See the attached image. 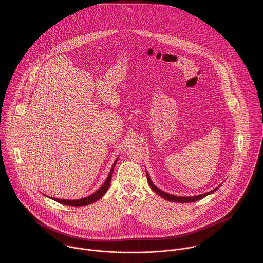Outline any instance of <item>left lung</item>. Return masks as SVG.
Returning <instances> with one entry per match:
<instances>
[{"instance_id": "1", "label": "left lung", "mask_w": 263, "mask_h": 263, "mask_svg": "<svg viewBox=\"0 0 263 263\" xmlns=\"http://www.w3.org/2000/svg\"><path fill=\"white\" fill-rule=\"evenodd\" d=\"M147 178H148V182H149V184H150L151 188H152L157 194H159L160 196L164 197V198L167 199V200L174 201V202H182V203H185V202H193V201H196V200H198V199H201V198L205 197L206 195L213 193L214 191H216V190L219 188H215V189H213L212 191H209V192H205V193L199 194V195H194V196H177V195H172V194H170V193H167V192H165V191H163V190L156 187V186L154 185V183L152 182L148 172H147Z\"/></svg>"}]
</instances>
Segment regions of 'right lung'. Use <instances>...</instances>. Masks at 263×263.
<instances>
[{
    "label": "right lung",
    "mask_w": 263,
    "mask_h": 263,
    "mask_svg": "<svg viewBox=\"0 0 263 263\" xmlns=\"http://www.w3.org/2000/svg\"><path fill=\"white\" fill-rule=\"evenodd\" d=\"M116 161H117V159H116ZM116 161L114 162L112 168H111V170L108 174V177L105 180V182L103 183V185L99 188L96 192H94L93 194H91L87 197H84V198H80V199H60V198H53V197H50V196H48V197L52 198L57 202H60V203L65 204V205H71V206H84V205H88V204H91V203L95 202L96 200H98L99 198H101L105 194V192L107 191V189L109 187L110 182H111V177H112L113 169H114Z\"/></svg>",
    "instance_id": "obj_1"
}]
</instances>
